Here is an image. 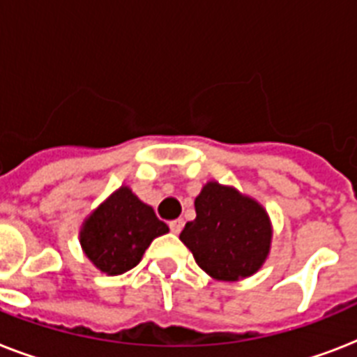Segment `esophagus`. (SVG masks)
Listing matches in <instances>:
<instances>
[{
	"label": "esophagus",
	"instance_id": "34e87169",
	"mask_svg": "<svg viewBox=\"0 0 357 357\" xmlns=\"http://www.w3.org/2000/svg\"><path fill=\"white\" fill-rule=\"evenodd\" d=\"M183 220L181 218H176V220H172V222L168 224L170 226V229H172V234H179L181 229H183Z\"/></svg>",
	"mask_w": 357,
	"mask_h": 357
}]
</instances>
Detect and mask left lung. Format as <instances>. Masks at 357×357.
Listing matches in <instances>:
<instances>
[{
  "mask_svg": "<svg viewBox=\"0 0 357 357\" xmlns=\"http://www.w3.org/2000/svg\"><path fill=\"white\" fill-rule=\"evenodd\" d=\"M196 218L185 224L181 243L218 282H238L265 265L272 222L259 202L231 185L207 181L195 200Z\"/></svg>",
  "mask_w": 357,
  "mask_h": 357,
  "instance_id": "1",
  "label": "left lung"
}]
</instances>
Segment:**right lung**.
I'll return each mask as SVG.
<instances>
[{
	"label": "right lung",
	"mask_w": 357,
	"mask_h": 357,
	"mask_svg": "<svg viewBox=\"0 0 357 357\" xmlns=\"http://www.w3.org/2000/svg\"><path fill=\"white\" fill-rule=\"evenodd\" d=\"M165 234L168 226L151 206L122 185L83 220L79 243L98 271L119 276L139 265L151 241Z\"/></svg>",
	"instance_id": "add662e5"
}]
</instances>
